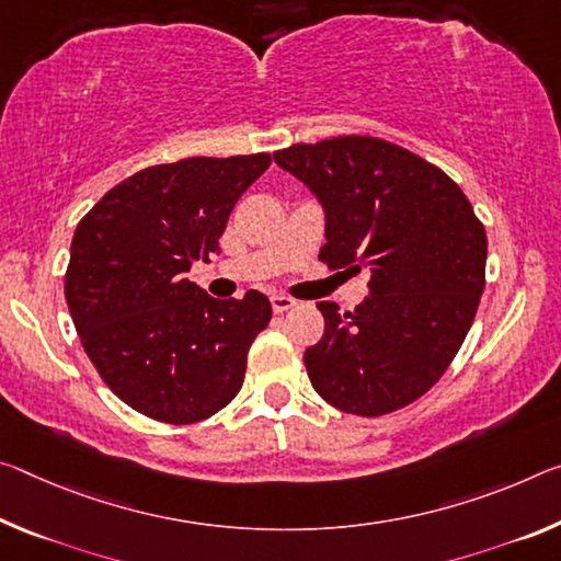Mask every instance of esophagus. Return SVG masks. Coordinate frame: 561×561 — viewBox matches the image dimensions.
Instances as JSON below:
<instances>
[{
	"instance_id": "34e87169",
	"label": "esophagus",
	"mask_w": 561,
	"mask_h": 561,
	"mask_svg": "<svg viewBox=\"0 0 561 561\" xmlns=\"http://www.w3.org/2000/svg\"><path fill=\"white\" fill-rule=\"evenodd\" d=\"M295 305H297V301L291 299V297H284V295H274V297H272V309H274V312H277V314L287 312V309H291Z\"/></svg>"
}]
</instances>
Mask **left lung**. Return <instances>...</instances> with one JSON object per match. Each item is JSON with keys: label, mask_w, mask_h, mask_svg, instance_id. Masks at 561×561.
<instances>
[{"label": "left lung", "mask_w": 561, "mask_h": 561, "mask_svg": "<svg viewBox=\"0 0 561 561\" xmlns=\"http://www.w3.org/2000/svg\"><path fill=\"white\" fill-rule=\"evenodd\" d=\"M274 162L322 202L329 270H369V297L319 301L324 336L305 352L317 394L346 414L397 412L437 385L474 322L486 232L439 167L377 137L295 145Z\"/></svg>", "instance_id": "8db88e82"}]
</instances>
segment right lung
Masks as SVG:
<instances>
[{"label": "right lung", "instance_id": "1", "mask_svg": "<svg viewBox=\"0 0 561 561\" xmlns=\"http://www.w3.org/2000/svg\"><path fill=\"white\" fill-rule=\"evenodd\" d=\"M270 154L190 157L114 186L77 225L65 297L87 357L139 414L192 424L242 389L247 354L270 324L262 291L215 299L186 279L219 252L237 199Z\"/></svg>", "mask_w": 561, "mask_h": 561}]
</instances>
